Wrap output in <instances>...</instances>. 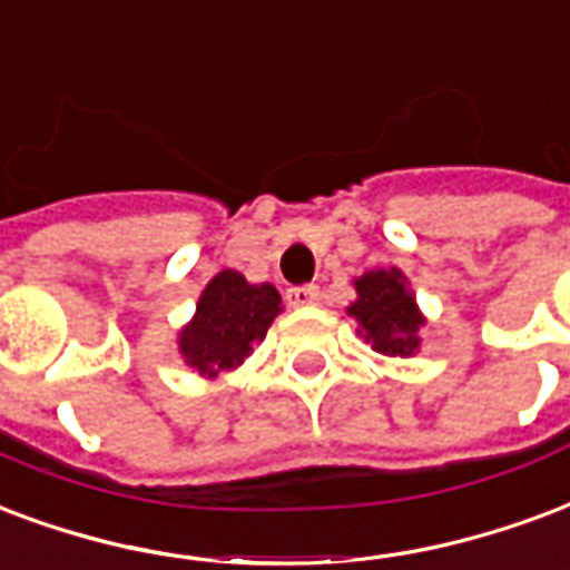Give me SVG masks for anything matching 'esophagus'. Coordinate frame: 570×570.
<instances>
[{
	"label": "esophagus",
	"instance_id": "34e87169",
	"mask_svg": "<svg viewBox=\"0 0 570 570\" xmlns=\"http://www.w3.org/2000/svg\"><path fill=\"white\" fill-rule=\"evenodd\" d=\"M286 302H289V307H314V304L320 302V286H289V289H286Z\"/></svg>",
	"mask_w": 570,
	"mask_h": 570
}]
</instances>
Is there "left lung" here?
<instances>
[{"label":"left lung","instance_id":"left-lung-1","mask_svg":"<svg viewBox=\"0 0 570 570\" xmlns=\"http://www.w3.org/2000/svg\"><path fill=\"white\" fill-rule=\"evenodd\" d=\"M355 302L346 314L362 325L364 341L382 355H412L419 350V328L424 325L410 281L401 268H373L355 277Z\"/></svg>","mask_w":570,"mask_h":570}]
</instances>
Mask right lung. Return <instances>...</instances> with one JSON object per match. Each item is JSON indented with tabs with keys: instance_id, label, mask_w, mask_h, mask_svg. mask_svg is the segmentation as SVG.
<instances>
[{
	"instance_id": "right-lung-1",
	"label": "right lung",
	"mask_w": 570,
	"mask_h": 570,
	"mask_svg": "<svg viewBox=\"0 0 570 570\" xmlns=\"http://www.w3.org/2000/svg\"><path fill=\"white\" fill-rule=\"evenodd\" d=\"M281 314V293L272 284H247L233 268L217 272L197 302V314L179 332V353L199 376L236 371L266 337Z\"/></svg>"
}]
</instances>
